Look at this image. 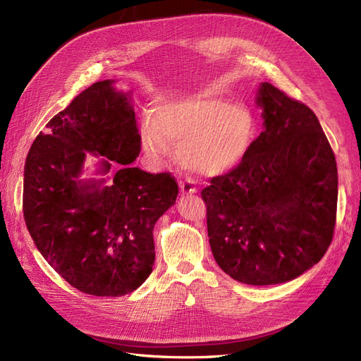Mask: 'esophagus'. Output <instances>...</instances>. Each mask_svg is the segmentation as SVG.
<instances>
[{"mask_svg":"<svg viewBox=\"0 0 361 361\" xmlns=\"http://www.w3.org/2000/svg\"><path fill=\"white\" fill-rule=\"evenodd\" d=\"M179 187H180V191L185 192V194H194L195 191H197V188L194 187V182L191 179L180 180L179 182Z\"/></svg>","mask_w":361,"mask_h":361,"instance_id":"obj_1","label":"esophagus"}]
</instances>
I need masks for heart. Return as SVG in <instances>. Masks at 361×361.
<instances>
[{"mask_svg": "<svg viewBox=\"0 0 361 361\" xmlns=\"http://www.w3.org/2000/svg\"><path fill=\"white\" fill-rule=\"evenodd\" d=\"M256 120L243 104L211 94H192L164 104L145 117L140 140L146 154L162 159L170 143L179 146L180 161L202 176H216L241 162L253 145Z\"/></svg>", "mask_w": 361, "mask_h": 361, "instance_id": "heart-1", "label": "heart"}]
</instances>
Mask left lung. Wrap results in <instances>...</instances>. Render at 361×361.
<instances>
[{
	"label": "left lung",
	"mask_w": 361,
	"mask_h": 361,
	"mask_svg": "<svg viewBox=\"0 0 361 361\" xmlns=\"http://www.w3.org/2000/svg\"><path fill=\"white\" fill-rule=\"evenodd\" d=\"M264 130L202 191L215 262L245 285L297 279L329 250L337 211L334 152L310 108L260 85Z\"/></svg>",
	"instance_id": "obj_1"
}]
</instances>
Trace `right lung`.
<instances>
[{"label": "right lung", "instance_id": "add662e5", "mask_svg": "<svg viewBox=\"0 0 361 361\" xmlns=\"http://www.w3.org/2000/svg\"><path fill=\"white\" fill-rule=\"evenodd\" d=\"M113 81H97L31 145L24 170L23 209L28 232L49 265L78 290L122 297L150 276L154 227L178 197L170 173L130 166L141 149L135 113ZM87 151L100 173L121 164L108 185L81 183Z\"/></svg>", "mask_w": 361, "mask_h": 361}]
</instances>
